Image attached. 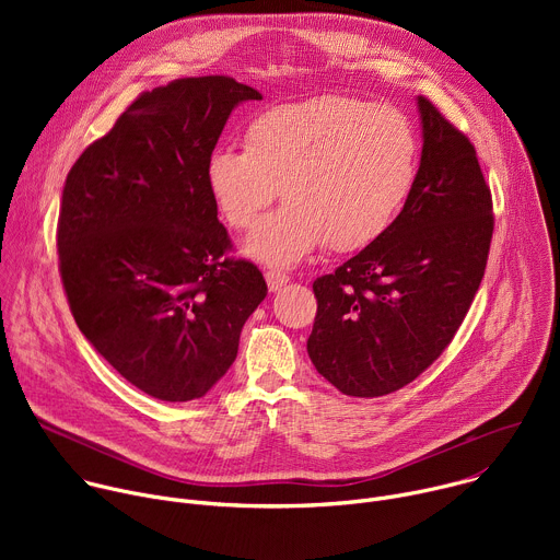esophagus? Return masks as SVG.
I'll list each match as a JSON object with an SVG mask.
<instances>
[{
	"mask_svg": "<svg viewBox=\"0 0 560 560\" xmlns=\"http://www.w3.org/2000/svg\"><path fill=\"white\" fill-rule=\"evenodd\" d=\"M266 281H268V290L277 292V290H281L290 281V277L285 272H281V270H268L266 272Z\"/></svg>",
	"mask_w": 560,
	"mask_h": 560,
	"instance_id": "esophagus-1",
	"label": "esophagus"
}]
</instances>
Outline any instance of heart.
Here are the masks:
<instances>
[{
    "mask_svg": "<svg viewBox=\"0 0 560 560\" xmlns=\"http://www.w3.org/2000/svg\"><path fill=\"white\" fill-rule=\"evenodd\" d=\"M419 171L406 113L326 95L272 106L250 119L244 150L217 148L206 186L232 230H246L281 188L285 206L257 223L244 253L288 268L326 246L357 253L401 212Z\"/></svg>",
    "mask_w": 560,
    "mask_h": 560,
    "instance_id": "heart-1",
    "label": "heart"
}]
</instances>
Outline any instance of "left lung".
<instances>
[{
	"label": "left lung",
	"mask_w": 560,
	"mask_h": 560,
	"mask_svg": "<svg viewBox=\"0 0 560 560\" xmlns=\"http://www.w3.org/2000/svg\"><path fill=\"white\" fill-rule=\"evenodd\" d=\"M421 164L392 225L332 275L312 283L307 354L348 396L412 383L450 346L486 275L494 214L471 141L417 97Z\"/></svg>",
	"instance_id": "obj_1"
}]
</instances>
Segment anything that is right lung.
<instances>
[{"mask_svg":"<svg viewBox=\"0 0 560 560\" xmlns=\"http://www.w3.org/2000/svg\"><path fill=\"white\" fill-rule=\"evenodd\" d=\"M250 100L261 93L225 74L141 93L66 177L57 253L74 324L159 401L203 396L268 294L255 264L228 257L206 186L208 154Z\"/></svg>","mask_w":560,"mask_h":560,"instance_id":"obj_1","label":"right lung"}]
</instances>
